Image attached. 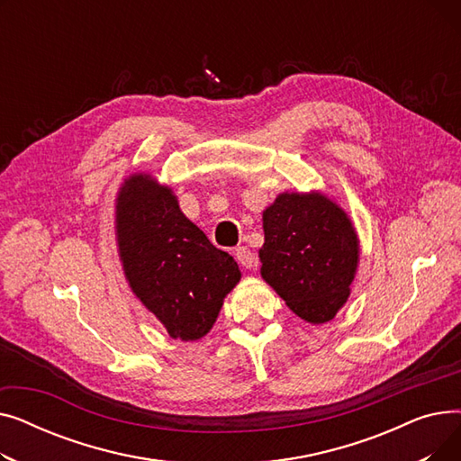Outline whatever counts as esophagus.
<instances>
[{"label":"esophagus","mask_w":461,"mask_h":461,"mask_svg":"<svg viewBox=\"0 0 461 461\" xmlns=\"http://www.w3.org/2000/svg\"><path fill=\"white\" fill-rule=\"evenodd\" d=\"M235 258H237V261L243 265L245 269H252L254 265H256V256H254V252L250 250V249H247V247H239L237 250H235Z\"/></svg>","instance_id":"1"}]
</instances>
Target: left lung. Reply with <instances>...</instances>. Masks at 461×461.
Segmentation results:
<instances>
[{"mask_svg":"<svg viewBox=\"0 0 461 461\" xmlns=\"http://www.w3.org/2000/svg\"><path fill=\"white\" fill-rule=\"evenodd\" d=\"M261 278L294 313L321 325L351 294L360 245L349 214L320 190L282 192L263 211Z\"/></svg>","mask_w":461,"mask_h":461,"instance_id":"1","label":"left lung"}]
</instances>
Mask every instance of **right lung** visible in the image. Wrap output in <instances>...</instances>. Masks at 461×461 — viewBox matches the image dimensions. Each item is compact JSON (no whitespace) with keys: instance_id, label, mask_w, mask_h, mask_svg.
I'll return each instance as SVG.
<instances>
[{"instance_id":"right-lung-1","label":"right lung","mask_w":461,"mask_h":461,"mask_svg":"<svg viewBox=\"0 0 461 461\" xmlns=\"http://www.w3.org/2000/svg\"><path fill=\"white\" fill-rule=\"evenodd\" d=\"M115 240L132 294L174 340L196 342L239 284L237 261L179 209L172 186L132 174L115 198Z\"/></svg>"}]
</instances>
